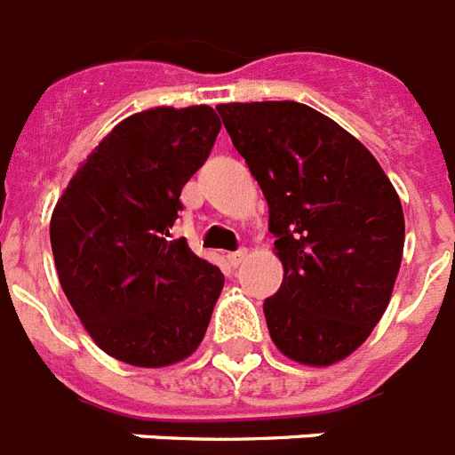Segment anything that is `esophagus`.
<instances>
[{"label": "esophagus", "mask_w": 455, "mask_h": 455, "mask_svg": "<svg viewBox=\"0 0 455 455\" xmlns=\"http://www.w3.org/2000/svg\"><path fill=\"white\" fill-rule=\"evenodd\" d=\"M246 256H249V251H246V249H239V251H235V253H228V260H230L232 267H237V265L244 263Z\"/></svg>", "instance_id": "esophagus-1"}]
</instances>
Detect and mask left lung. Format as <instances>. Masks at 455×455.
I'll list each match as a JSON object with an SVG mask.
<instances>
[{
    "mask_svg": "<svg viewBox=\"0 0 455 455\" xmlns=\"http://www.w3.org/2000/svg\"><path fill=\"white\" fill-rule=\"evenodd\" d=\"M270 206L282 286L263 303L272 343L305 366L350 357L387 310L404 211L371 152L296 100L216 108Z\"/></svg>",
    "mask_w": 455,
    "mask_h": 455,
    "instance_id": "obj_1",
    "label": "left lung"
}]
</instances>
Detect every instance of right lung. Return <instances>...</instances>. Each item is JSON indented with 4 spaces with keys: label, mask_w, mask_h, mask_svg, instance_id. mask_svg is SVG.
I'll return each mask as SVG.
<instances>
[{
    "label": "right lung",
    "mask_w": 455,
    "mask_h": 455,
    "mask_svg": "<svg viewBox=\"0 0 455 455\" xmlns=\"http://www.w3.org/2000/svg\"><path fill=\"white\" fill-rule=\"evenodd\" d=\"M218 131L209 105L136 112L84 159L51 213L65 296L93 343L124 364L183 362L206 333L223 272L171 228Z\"/></svg>",
    "instance_id": "1"
}]
</instances>
